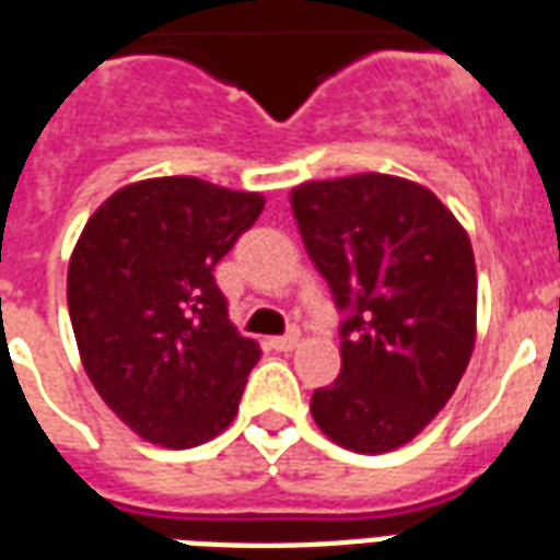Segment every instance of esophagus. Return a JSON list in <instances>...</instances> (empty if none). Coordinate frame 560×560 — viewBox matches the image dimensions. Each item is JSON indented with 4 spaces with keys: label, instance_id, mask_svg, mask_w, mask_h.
<instances>
[{
    "label": "esophagus",
    "instance_id": "esophagus-1",
    "mask_svg": "<svg viewBox=\"0 0 560 560\" xmlns=\"http://www.w3.org/2000/svg\"><path fill=\"white\" fill-rule=\"evenodd\" d=\"M296 343H299V331H288V335L272 337L270 340V347L279 349V352H290V349H296Z\"/></svg>",
    "mask_w": 560,
    "mask_h": 560
}]
</instances>
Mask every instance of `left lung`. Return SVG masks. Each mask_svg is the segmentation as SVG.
<instances>
[{
    "label": "left lung",
    "instance_id": "left-lung-1",
    "mask_svg": "<svg viewBox=\"0 0 560 560\" xmlns=\"http://www.w3.org/2000/svg\"><path fill=\"white\" fill-rule=\"evenodd\" d=\"M302 243L340 323V375L311 396L343 450L405 446L455 394L476 347V258L429 187L384 173L290 190Z\"/></svg>",
    "mask_w": 560,
    "mask_h": 560
}]
</instances>
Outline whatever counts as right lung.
<instances>
[{
  "instance_id": "obj_1",
  "label": "right lung",
  "mask_w": 560,
  "mask_h": 560,
  "mask_svg": "<svg viewBox=\"0 0 560 560\" xmlns=\"http://www.w3.org/2000/svg\"><path fill=\"white\" fill-rule=\"evenodd\" d=\"M261 211V194L164 176L119 187L84 225L67 272L81 364L143 441L190 450L232 425L261 349L213 267Z\"/></svg>"
}]
</instances>
